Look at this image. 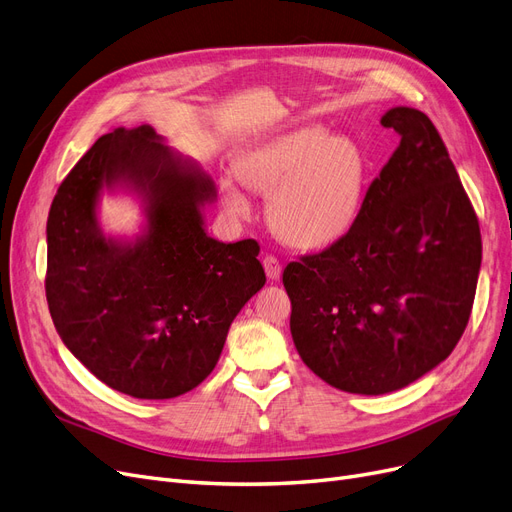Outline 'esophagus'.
<instances>
[{
    "mask_svg": "<svg viewBox=\"0 0 512 512\" xmlns=\"http://www.w3.org/2000/svg\"><path fill=\"white\" fill-rule=\"evenodd\" d=\"M263 268H266V274H268L270 280H278V278H280L282 266H280V261H278L274 255H266V257H263Z\"/></svg>",
    "mask_w": 512,
    "mask_h": 512,
    "instance_id": "1",
    "label": "esophagus"
}]
</instances>
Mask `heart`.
I'll use <instances>...</instances> for the list:
<instances>
[{
  "label": "heart",
  "mask_w": 512,
  "mask_h": 512,
  "mask_svg": "<svg viewBox=\"0 0 512 512\" xmlns=\"http://www.w3.org/2000/svg\"><path fill=\"white\" fill-rule=\"evenodd\" d=\"M242 185L270 197V221L297 249H323L342 240L361 215L367 162L352 139L323 126L282 132L244 151L236 164ZM221 194L236 217L251 213L242 187L225 179Z\"/></svg>",
  "instance_id": "obj_1"
}]
</instances>
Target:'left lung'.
<instances>
[{"mask_svg": "<svg viewBox=\"0 0 512 512\" xmlns=\"http://www.w3.org/2000/svg\"><path fill=\"white\" fill-rule=\"evenodd\" d=\"M399 147L352 230L285 268L295 348L320 380L352 394L401 390L441 365L468 325L481 232L426 113L382 116Z\"/></svg>", "mask_w": 512, "mask_h": 512, "instance_id": "1", "label": "left lung"}]
</instances>
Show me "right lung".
<instances>
[{"label": "right lung", "instance_id": "add662e5", "mask_svg": "<svg viewBox=\"0 0 512 512\" xmlns=\"http://www.w3.org/2000/svg\"><path fill=\"white\" fill-rule=\"evenodd\" d=\"M103 193L142 208L140 232L105 235ZM217 187L149 124L94 143L56 192L48 225L46 297L67 350L132 399H175L219 361L238 312L263 285L255 240L206 234Z\"/></svg>", "mask_w": 512, "mask_h": 512}]
</instances>
